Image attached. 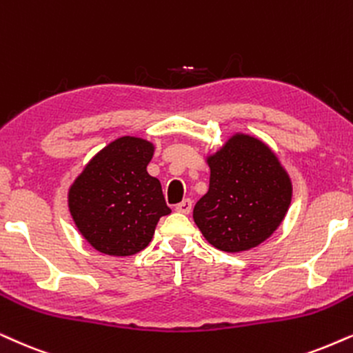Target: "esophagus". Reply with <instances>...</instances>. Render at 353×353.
<instances>
[{"mask_svg":"<svg viewBox=\"0 0 353 353\" xmlns=\"http://www.w3.org/2000/svg\"><path fill=\"white\" fill-rule=\"evenodd\" d=\"M176 212L184 213V215H189V213L192 212V200L185 199V200H182L181 203H177L176 205Z\"/></svg>","mask_w":353,"mask_h":353,"instance_id":"obj_1","label":"esophagus"}]
</instances>
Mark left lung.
Wrapping results in <instances>:
<instances>
[{
    "label": "left lung",
    "instance_id": "obj_1",
    "mask_svg": "<svg viewBox=\"0 0 353 353\" xmlns=\"http://www.w3.org/2000/svg\"><path fill=\"white\" fill-rule=\"evenodd\" d=\"M207 163L208 192L194 207L205 239L225 252L264 243L292 202V181L274 151L257 138L236 133Z\"/></svg>",
    "mask_w": 353,
    "mask_h": 353
}]
</instances>
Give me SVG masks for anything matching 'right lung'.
Segmentation results:
<instances>
[{"label": "right lung", "instance_id": "1", "mask_svg": "<svg viewBox=\"0 0 353 353\" xmlns=\"http://www.w3.org/2000/svg\"><path fill=\"white\" fill-rule=\"evenodd\" d=\"M153 153L143 138H117L70 187L71 216L96 251L117 257L143 251L159 218L171 213L161 182L146 171Z\"/></svg>", "mask_w": 353, "mask_h": 353}]
</instances>
